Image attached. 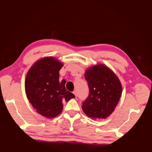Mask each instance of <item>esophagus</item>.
<instances>
[{
  "mask_svg": "<svg viewBox=\"0 0 152 152\" xmlns=\"http://www.w3.org/2000/svg\"><path fill=\"white\" fill-rule=\"evenodd\" d=\"M74 94V95H75V96L76 97H77V91L75 90V91H74V92H73Z\"/></svg>",
  "mask_w": 152,
  "mask_h": 152,
  "instance_id": "34e87169",
  "label": "esophagus"
}]
</instances>
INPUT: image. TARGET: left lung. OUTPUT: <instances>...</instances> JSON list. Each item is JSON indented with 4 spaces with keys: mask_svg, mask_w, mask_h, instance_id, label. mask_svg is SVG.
Segmentation results:
<instances>
[{
    "mask_svg": "<svg viewBox=\"0 0 152 152\" xmlns=\"http://www.w3.org/2000/svg\"><path fill=\"white\" fill-rule=\"evenodd\" d=\"M85 78L89 91L83 103V112L92 118H106L114 112L121 96L119 79L104 65H97L86 70Z\"/></svg>",
    "mask_w": 152,
    "mask_h": 152,
    "instance_id": "8db88e82",
    "label": "left lung"
}]
</instances>
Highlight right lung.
<instances>
[{
  "mask_svg": "<svg viewBox=\"0 0 152 152\" xmlns=\"http://www.w3.org/2000/svg\"><path fill=\"white\" fill-rule=\"evenodd\" d=\"M63 64L52 57H46L34 63L27 72L25 87L27 97L38 114L54 118L61 114L63 100L75 98L65 88V80L59 81Z\"/></svg>",
  "mask_w": 152,
  "mask_h": 152,
  "instance_id": "1",
  "label": "right lung"
}]
</instances>
